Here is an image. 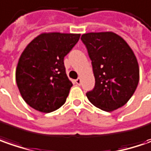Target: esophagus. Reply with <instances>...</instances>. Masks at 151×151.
<instances>
[{"instance_id":"34e87169","label":"esophagus","mask_w":151,"mask_h":151,"mask_svg":"<svg viewBox=\"0 0 151 151\" xmlns=\"http://www.w3.org/2000/svg\"><path fill=\"white\" fill-rule=\"evenodd\" d=\"M75 83H76V84H77V85H80V84H81L80 78H77V79H76V80H75Z\"/></svg>"}]
</instances>
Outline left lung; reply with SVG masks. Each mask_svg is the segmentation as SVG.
<instances>
[{
  "label": "left lung",
  "mask_w": 151,
  "mask_h": 151,
  "mask_svg": "<svg viewBox=\"0 0 151 151\" xmlns=\"http://www.w3.org/2000/svg\"><path fill=\"white\" fill-rule=\"evenodd\" d=\"M92 61L95 86L86 93L94 106L107 112L124 106L132 97L139 79L136 57L130 47L112 32L82 35Z\"/></svg>",
  "instance_id": "8db88e82"
}]
</instances>
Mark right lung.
<instances>
[{"instance_id": "add662e5", "label": "right lung", "mask_w": 151, "mask_h": 151, "mask_svg": "<svg viewBox=\"0 0 151 151\" xmlns=\"http://www.w3.org/2000/svg\"><path fill=\"white\" fill-rule=\"evenodd\" d=\"M80 34L49 32L35 37L19 58L16 81L29 106L42 113L59 109L73 83L63 59L78 42Z\"/></svg>"}]
</instances>
